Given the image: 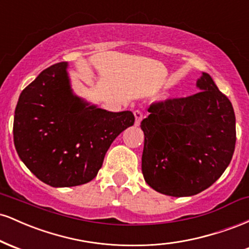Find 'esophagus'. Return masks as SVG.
I'll return each mask as SVG.
<instances>
[{
	"mask_svg": "<svg viewBox=\"0 0 249 249\" xmlns=\"http://www.w3.org/2000/svg\"><path fill=\"white\" fill-rule=\"evenodd\" d=\"M133 113H134V118H136V121H134V125H137V126H138L142 119V112L139 110H136Z\"/></svg>",
	"mask_w": 249,
	"mask_h": 249,
	"instance_id": "34e87169",
	"label": "esophagus"
}]
</instances>
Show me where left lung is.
<instances>
[{"instance_id": "8db88e82", "label": "left lung", "mask_w": 249, "mask_h": 249, "mask_svg": "<svg viewBox=\"0 0 249 249\" xmlns=\"http://www.w3.org/2000/svg\"><path fill=\"white\" fill-rule=\"evenodd\" d=\"M200 92L152 103L142 119V171L157 192L190 196L213 185L230 165L235 148L232 103L212 77L202 72Z\"/></svg>"}]
</instances>
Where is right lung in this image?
Masks as SVG:
<instances>
[{
    "label": "right lung",
    "instance_id": "add662e5",
    "mask_svg": "<svg viewBox=\"0 0 249 249\" xmlns=\"http://www.w3.org/2000/svg\"><path fill=\"white\" fill-rule=\"evenodd\" d=\"M68 63L43 70L19 95L14 116V144L24 165L53 187L91 181L107 151L125 128L131 111L110 112L72 92Z\"/></svg>",
    "mask_w": 249,
    "mask_h": 249
}]
</instances>
